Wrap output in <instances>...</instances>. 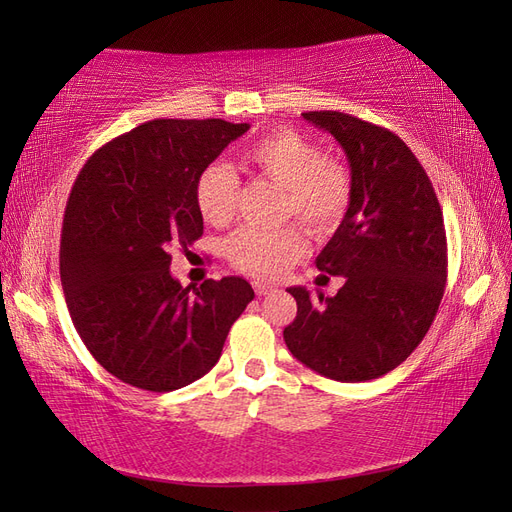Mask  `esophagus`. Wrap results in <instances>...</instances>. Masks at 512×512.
Here are the masks:
<instances>
[{
    "mask_svg": "<svg viewBox=\"0 0 512 512\" xmlns=\"http://www.w3.org/2000/svg\"><path fill=\"white\" fill-rule=\"evenodd\" d=\"M254 292L258 294V297H265V294H271V292H275V286L262 284V282H254Z\"/></svg>",
    "mask_w": 512,
    "mask_h": 512,
    "instance_id": "obj_1",
    "label": "esophagus"
}]
</instances>
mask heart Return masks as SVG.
Returning <instances> with one entry per match:
<instances>
[{"instance_id":"obj_1","label":"heart","mask_w":512,"mask_h":512,"mask_svg":"<svg viewBox=\"0 0 512 512\" xmlns=\"http://www.w3.org/2000/svg\"><path fill=\"white\" fill-rule=\"evenodd\" d=\"M239 164L284 188L282 218H297L312 235L335 230L350 207L352 177L344 162L327 158L318 143L294 130H275L247 145ZM241 181L226 162H211L194 183V203L211 224H226L237 207ZM307 252L301 228H243L226 241L232 265L258 280H277Z\"/></svg>"}]
</instances>
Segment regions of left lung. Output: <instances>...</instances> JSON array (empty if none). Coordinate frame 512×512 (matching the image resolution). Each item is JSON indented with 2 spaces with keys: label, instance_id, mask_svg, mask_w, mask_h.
<instances>
[{
  "label": "left lung",
  "instance_id": "1",
  "mask_svg": "<svg viewBox=\"0 0 512 512\" xmlns=\"http://www.w3.org/2000/svg\"><path fill=\"white\" fill-rule=\"evenodd\" d=\"M303 117L344 147L352 198L316 267L344 275L335 297L288 288L297 318L284 342L297 359L339 382L374 380L423 342L446 286V230L433 185L391 130L339 111Z\"/></svg>",
  "mask_w": 512,
  "mask_h": 512
}]
</instances>
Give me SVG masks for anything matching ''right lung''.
Returning a JSON list of instances; mask_svg holds the SVG:
<instances>
[{"mask_svg": "<svg viewBox=\"0 0 512 512\" xmlns=\"http://www.w3.org/2000/svg\"><path fill=\"white\" fill-rule=\"evenodd\" d=\"M250 130L224 119H153L102 145L64 211L59 275L91 356L136 389L168 393L218 363L254 290L241 277L183 288L170 250L203 237L200 170Z\"/></svg>", "mask_w": 512, "mask_h": 512, "instance_id": "add662e5", "label": "right lung"}]
</instances>
